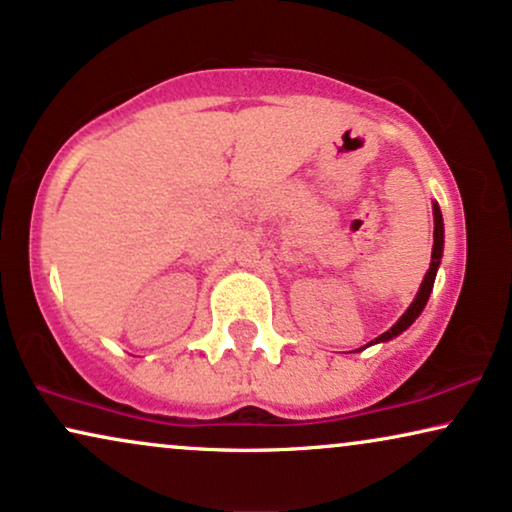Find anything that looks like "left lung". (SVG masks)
Wrapping results in <instances>:
<instances>
[{"label":"left lung","instance_id":"8db88e82","mask_svg":"<svg viewBox=\"0 0 512 512\" xmlns=\"http://www.w3.org/2000/svg\"><path fill=\"white\" fill-rule=\"evenodd\" d=\"M433 222H435V229H433L431 267H428L424 281H421V288L417 292V297H414V302L410 304V309H407L403 316H400V320L391 327V330L384 332V335H379L377 339H374V342H370L367 346L379 344V342H388V339L398 337L400 332H405L407 327H410L414 320L419 318V313L424 311L428 297H431V290H433V283H435V274H438V267H440V260H442V248H445V224H442V213H440L438 203H433ZM363 349H365V346H363Z\"/></svg>","mask_w":512,"mask_h":512}]
</instances>
